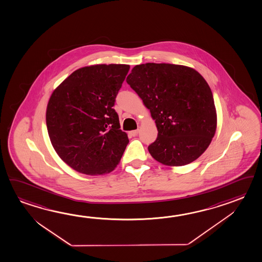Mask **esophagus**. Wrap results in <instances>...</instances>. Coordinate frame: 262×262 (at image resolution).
Segmentation results:
<instances>
[{"label": "esophagus", "instance_id": "1", "mask_svg": "<svg viewBox=\"0 0 262 262\" xmlns=\"http://www.w3.org/2000/svg\"><path fill=\"white\" fill-rule=\"evenodd\" d=\"M139 129H138V130H133V131H131V132H130V135L135 137V136H137V135L139 134Z\"/></svg>", "mask_w": 262, "mask_h": 262}]
</instances>
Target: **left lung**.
Wrapping results in <instances>:
<instances>
[{"mask_svg": "<svg viewBox=\"0 0 262 262\" xmlns=\"http://www.w3.org/2000/svg\"><path fill=\"white\" fill-rule=\"evenodd\" d=\"M126 82L149 108L158 130L148 149L154 159L182 166L198 159L216 130L213 94L192 68L167 63L137 65Z\"/></svg>", "mask_w": 262, "mask_h": 262, "instance_id": "left-lung-1", "label": "left lung"}]
</instances>
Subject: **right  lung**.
Instances as JSON below:
<instances>
[{
	"instance_id": "obj_1",
	"label": "right lung",
	"mask_w": 262,
	"mask_h": 262,
	"mask_svg": "<svg viewBox=\"0 0 262 262\" xmlns=\"http://www.w3.org/2000/svg\"><path fill=\"white\" fill-rule=\"evenodd\" d=\"M129 69L125 64L80 68L52 93L49 139L60 159L79 173L108 174L121 161L129 139L113 107Z\"/></svg>"
}]
</instances>
